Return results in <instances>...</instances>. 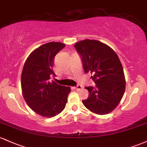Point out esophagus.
I'll return each mask as SVG.
<instances>
[{"label":"esophagus","mask_w":147,"mask_h":147,"mask_svg":"<svg viewBox=\"0 0 147 147\" xmlns=\"http://www.w3.org/2000/svg\"><path fill=\"white\" fill-rule=\"evenodd\" d=\"M82 88H83V86H81V85H77V86H75L74 87V88L75 89H76V90H81V89Z\"/></svg>","instance_id":"34e87169"}]
</instances>
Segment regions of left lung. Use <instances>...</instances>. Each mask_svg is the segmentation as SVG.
I'll return each mask as SVG.
<instances>
[{
  "label": "left lung",
  "mask_w": 147,
  "mask_h": 147,
  "mask_svg": "<svg viewBox=\"0 0 147 147\" xmlns=\"http://www.w3.org/2000/svg\"><path fill=\"white\" fill-rule=\"evenodd\" d=\"M75 48L82 58L84 71L92 75L96 84L86 87L89 97L82 100L84 105L94 113H109L117 107L125 91V77L119 57L109 45L96 40L79 41Z\"/></svg>",
  "instance_id": "1"
}]
</instances>
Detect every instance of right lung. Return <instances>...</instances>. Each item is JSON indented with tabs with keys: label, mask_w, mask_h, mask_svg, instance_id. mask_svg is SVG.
Segmentation results:
<instances>
[{
	"label": "right lung",
	"mask_w": 147,
	"mask_h": 147,
	"mask_svg": "<svg viewBox=\"0 0 147 147\" xmlns=\"http://www.w3.org/2000/svg\"><path fill=\"white\" fill-rule=\"evenodd\" d=\"M65 44L50 42L34 50L25 61L21 75V88L25 102L32 110L52 117L65 109L70 88L50 82L55 57Z\"/></svg>",
	"instance_id": "add662e5"
}]
</instances>
